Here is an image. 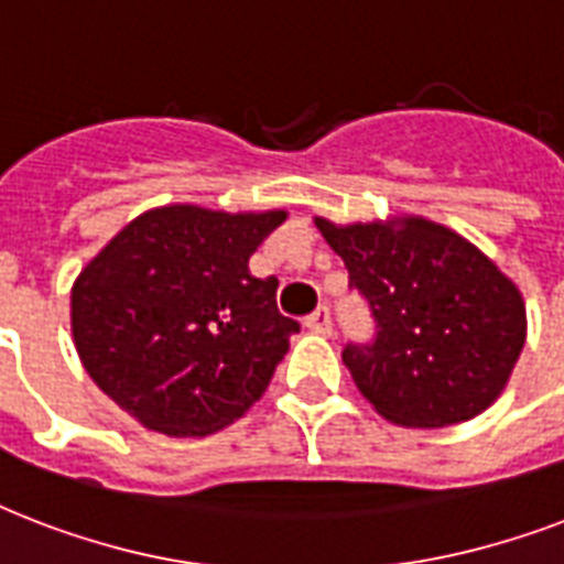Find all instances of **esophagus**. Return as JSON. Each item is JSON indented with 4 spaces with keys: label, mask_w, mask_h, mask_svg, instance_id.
<instances>
[{
    "label": "esophagus",
    "mask_w": 564,
    "mask_h": 564,
    "mask_svg": "<svg viewBox=\"0 0 564 564\" xmlns=\"http://www.w3.org/2000/svg\"><path fill=\"white\" fill-rule=\"evenodd\" d=\"M304 325H307L313 334H325L327 336L330 330H334V316H330V307H325V304H322L316 313H310Z\"/></svg>",
    "instance_id": "1"
}]
</instances>
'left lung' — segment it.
<instances>
[{
	"label": "left lung",
	"instance_id": "8db88e82",
	"mask_svg": "<svg viewBox=\"0 0 564 564\" xmlns=\"http://www.w3.org/2000/svg\"><path fill=\"white\" fill-rule=\"evenodd\" d=\"M316 228L369 301L375 339L348 343L343 360L386 421L447 427L498 401L524 348L527 310L480 248L421 216Z\"/></svg>",
	"mask_w": 564,
	"mask_h": 564
}]
</instances>
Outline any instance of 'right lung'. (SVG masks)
<instances>
[{"mask_svg":"<svg viewBox=\"0 0 564 564\" xmlns=\"http://www.w3.org/2000/svg\"><path fill=\"white\" fill-rule=\"evenodd\" d=\"M283 210L170 204L119 230L73 283V339L93 383L166 436L228 427L272 380L299 322L278 313V278L248 257Z\"/></svg>","mask_w":564,"mask_h":564,"instance_id":"right-lung-1","label":"right lung"}]
</instances>
